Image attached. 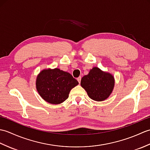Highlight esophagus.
<instances>
[{"mask_svg": "<svg viewBox=\"0 0 150 150\" xmlns=\"http://www.w3.org/2000/svg\"><path fill=\"white\" fill-rule=\"evenodd\" d=\"M77 81H78V82H79V83L80 84V83H81V77H78V78H77Z\"/></svg>", "mask_w": 150, "mask_h": 150, "instance_id": "obj_1", "label": "esophagus"}]
</instances>
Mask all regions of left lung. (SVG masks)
I'll return each instance as SVG.
<instances>
[{"label": "left lung", "instance_id": "1", "mask_svg": "<svg viewBox=\"0 0 150 150\" xmlns=\"http://www.w3.org/2000/svg\"><path fill=\"white\" fill-rule=\"evenodd\" d=\"M81 86L86 91L89 97L95 101H104L110 97L115 86L113 75L93 67L81 79Z\"/></svg>", "mask_w": 150, "mask_h": 150}]
</instances>
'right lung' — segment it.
Returning a JSON list of instances; mask_svg holds the SVG:
<instances>
[{
	"mask_svg": "<svg viewBox=\"0 0 150 150\" xmlns=\"http://www.w3.org/2000/svg\"><path fill=\"white\" fill-rule=\"evenodd\" d=\"M79 82L69 73L59 68L42 69L36 79V88L47 103L59 104L69 97V91Z\"/></svg>",
	"mask_w": 150,
	"mask_h": 150,
	"instance_id": "right-lung-1",
	"label": "right lung"
}]
</instances>
